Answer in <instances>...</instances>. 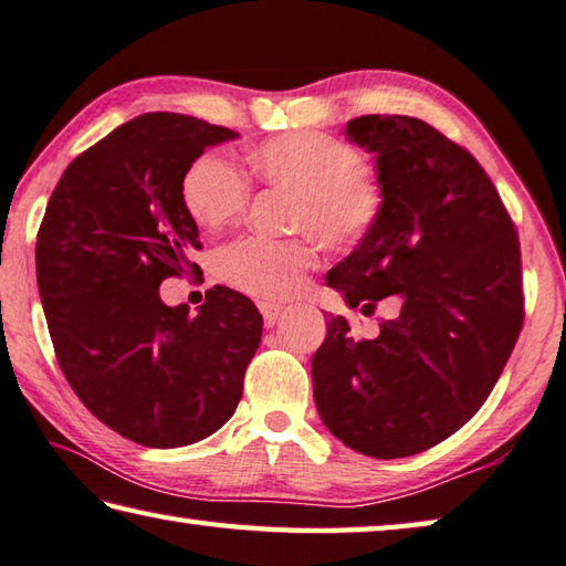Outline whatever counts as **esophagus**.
<instances>
[{
    "mask_svg": "<svg viewBox=\"0 0 566 566\" xmlns=\"http://www.w3.org/2000/svg\"><path fill=\"white\" fill-rule=\"evenodd\" d=\"M259 310H262L266 327L276 325V322H280V317L284 315V307H280V304H272V302H262V304H259Z\"/></svg>",
    "mask_w": 566,
    "mask_h": 566,
    "instance_id": "34e87169",
    "label": "esophagus"
}]
</instances>
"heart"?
<instances>
[{"label":"heart","instance_id":"b5f03b06","mask_svg":"<svg viewBox=\"0 0 566 566\" xmlns=\"http://www.w3.org/2000/svg\"><path fill=\"white\" fill-rule=\"evenodd\" d=\"M259 181L292 196L286 223L312 231L329 249H353L378 227L385 186L353 143L322 130H292L274 136L249 154ZM251 186L247 176L219 154H203L184 174L181 201L199 227L219 231L247 213ZM317 264L310 234L292 239L244 237L223 247L219 276L254 297L286 300Z\"/></svg>","mask_w":566,"mask_h":566}]
</instances>
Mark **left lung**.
<instances>
[{"instance_id": "1", "label": "left lung", "mask_w": 566, "mask_h": 566, "mask_svg": "<svg viewBox=\"0 0 566 566\" xmlns=\"http://www.w3.org/2000/svg\"><path fill=\"white\" fill-rule=\"evenodd\" d=\"M347 138L375 154L385 209L327 286L347 307L398 315L357 339L327 322L312 357L322 423L373 459L453 436L496 385L524 325L522 251L496 186L469 150L410 115H360Z\"/></svg>"}]
</instances>
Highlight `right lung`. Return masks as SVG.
Masks as SVG:
<instances>
[{
    "mask_svg": "<svg viewBox=\"0 0 566 566\" xmlns=\"http://www.w3.org/2000/svg\"><path fill=\"white\" fill-rule=\"evenodd\" d=\"M234 130L146 113L65 168L38 231V286L60 370L83 406L148 448L201 441L234 416L262 343L254 302L229 286L196 315L166 307L168 276H199L188 166Z\"/></svg>",
    "mask_w": 566,
    "mask_h": 566,
    "instance_id": "add662e5",
    "label": "right lung"
}]
</instances>
